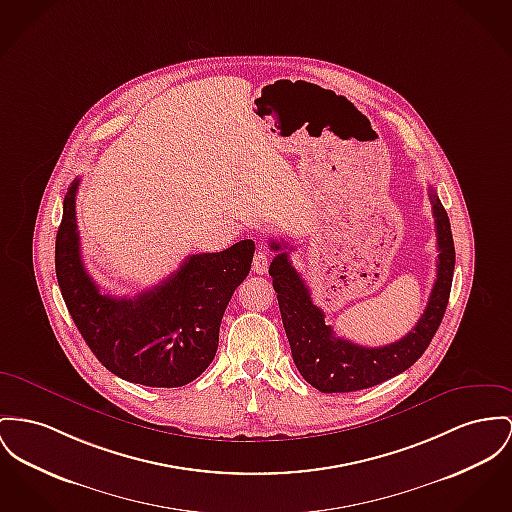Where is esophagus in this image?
Returning a JSON list of instances; mask_svg holds the SVG:
<instances>
[{"label": "esophagus", "mask_w": 512, "mask_h": 512, "mask_svg": "<svg viewBox=\"0 0 512 512\" xmlns=\"http://www.w3.org/2000/svg\"><path fill=\"white\" fill-rule=\"evenodd\" d=\"M268 266H270V254L266 248H258V252L254 254V260H252V270L258 275H264L268 272Z\"/></svg>", "instance_id": "esophagus-1"}]
</instances>
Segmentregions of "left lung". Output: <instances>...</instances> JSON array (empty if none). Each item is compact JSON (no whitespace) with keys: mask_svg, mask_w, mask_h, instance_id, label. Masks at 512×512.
<instances>
[{"mask_svg":"<svg viewBox=\"0 0 512 512\" xmlns=\"http://www.w3.org/2000/svg\"><path fill=\"white\" fill-rule=\"evenodd\" d=\"M429 198L437 227V279L413 330L402 340L382 347H365L338 338L332 326L324 322V312L312 303L307 283L291 266L289 252H285L287 246H281L277 240L270 242L277 252L270 264V275L293 361L316 390L326 394L355 392L400 375L425 353L437 334L450 297L456 254L448 215L433 188Z\"/></svg>","mask_w":512,"mask_h":512,"instance_id":"left-lung-1","label":"left lung"}]
</instances>
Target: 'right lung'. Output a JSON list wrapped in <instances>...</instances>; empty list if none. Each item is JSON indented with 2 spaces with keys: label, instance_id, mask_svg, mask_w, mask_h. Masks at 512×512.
Segmentation results:
<instances>
[{
  "label": "right lung",
  "instance_id": "add662e5",
  "mask_svg": "<svg viewBox=\"0 0 512 512\" xmlns=\"http://www.w3.org/2000/svg\"><path fill=\"white\" fill-rule=\"evenodd\" d=\"M77 188L79 178L64 198L56 277L83 340L110 373L128 382L176 388L196 380L215 357L225 308L250 272L254 242L192 254L165 281L132 299L103 295L81 260Z\"/></svg>",
  "mask_w": 512,
  "mask_h": 512
}]
</instances>
